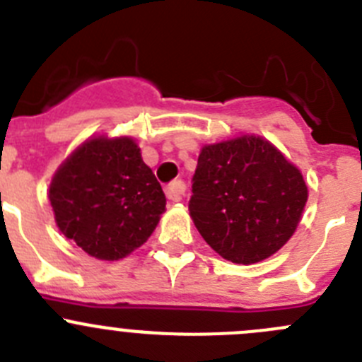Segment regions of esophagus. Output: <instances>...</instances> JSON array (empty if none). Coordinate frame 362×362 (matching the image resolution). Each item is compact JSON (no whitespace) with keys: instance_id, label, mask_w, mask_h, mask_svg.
Here are the masks:
<instances>
[{"instance_id":"34e87169","label":"esophagus","mask_w":362,"mask_h":362,"mask_svg":"<svg viewBox=\"0 0 362 362\" xmlns=\"http://www.w3.org/2000/svg\"><path fill=\"white\" fill-rule=\"evenodd\" d=\"M185 189H187V187H185L184 180L171 182V184L166 187V198L170 199V202H173V203L180 202L182 196H184V192H185Z\"/></svg>"}]
</instances>
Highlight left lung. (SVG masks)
Masks as SVG:
<instances>
[{"mask_svg": "<svg viewBox=\"0 0 362 362\" xmlns=\"http://www.w3.org/2000/svg\"><path fill=\"white\" fill-rule=\"evenodd\" d=\"M306 202L299 168L265 138L244 134L203 146L189 214L217 255L251 265L290 240Z\"/></svg>", "mask_w": 362, "mask_h": 362, "instance_id": "obj_1", "label": "left lung"}]
</instances>
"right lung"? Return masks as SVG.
Returning a JSON list of instances; mask_svg holds the SVG:
<instances>
[{
  "instance_id": "right-lung-1",
  "label": "right lung",
  "mask_w": 362,
  "mask_h": 362,
  "mask_svg": "<svg viewBox=\"0 0 362 362\" xmlns=\"http://www.w3.org/2000/svg\"><path fill=\"white\" fill-rule=\"evenodd\" d=\"M54 221L97 259L125 258L145 244L166 210V196L129 136H93L56 170L49 185Z\"/></svg>"
}]
</instances>
